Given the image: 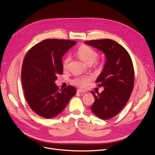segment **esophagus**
Wrapping results in <instances>:
<instances>
[{
    "label": "esophagus",
    "instance_id": "1",
    "mask_svg": "<svg viewBox=\"0 0 155 155\" xmlns=\"http://www.w3.org/2000/svg\"><path fill=\"white\" fill-rule=\"evenodd\" d=\"M77 93H83V94L85 93V91H82V90H80V89H78V90L77 91Z\"/></svg>",
    "mask_w": 155,
    "mask_h": 155
}]
</instances>
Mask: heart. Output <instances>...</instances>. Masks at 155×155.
<instances>
[{"label": "heart", "mask_w": 155, "mask_h": 155, "mask_svg": "<svg viewBox=\"0 0 155 155\" xmlns=\"http://www.w3.org/2000/svg\"><path fill=\"white\" fill-rule=\"evenodd\" d=\"M77 54L81 59L88 64H92L94 63L97 60V57H98V54L95 50H94L92 48L86 45L81 46L78 49ZM70 61L71 56L69 55L67 56L63 60V68L64 70L68 68ZM92 80V77L91 75L77 77L71 80V84L77 87L85 88L88 86L89 83L91 82Z\"/></svg>", "instance_id": "1"}]
</instances>
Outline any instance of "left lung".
<instances>
[{
	"label": "left lung",
	"mask_w": 155,
	"mask_h": 155,
	"mask_svg": "<svg viewBox=\"0 0 155 155\" xmlns=\"http://www.w3.org/2000/svg\"><path fill=\"white\" fill-rule=\"evenodd\" d=\"M85 43L101 51L106 58L104 67L96 80L104 90L97 96L91 91L95 98L91 110L97 117L107 120L124 108L133 92L134 72L132 60L126 49L112 39L91 40Z\"/></svg>",
	"instance_id": "8db88e82"
}]
</instances>
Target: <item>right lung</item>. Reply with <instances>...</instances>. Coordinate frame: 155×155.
I'll return each mask as SVG.
<instances>
[{
  "label": "right lung",
  "mask_w": 155,
  "mask_h": 155,
  "mask_svg": "<svg viewBox=\"0 0 155 155\" xmlns=\"http://www.w3.org/2000/svg\"><path fill=\"white\" fill-rule=\"evenodd\" d=\"M76 41L65 39L43 40L27 53L24 58L21 80L25 98L39 116L51 119L58 116L76 93L71 85L63 89L56 84L63 73L62 57Z\"/></svg>",
  "instance_id": "obj_1"
}]
</instances>
